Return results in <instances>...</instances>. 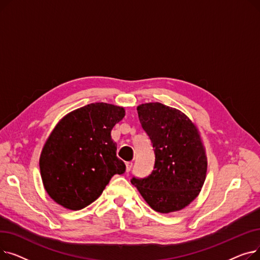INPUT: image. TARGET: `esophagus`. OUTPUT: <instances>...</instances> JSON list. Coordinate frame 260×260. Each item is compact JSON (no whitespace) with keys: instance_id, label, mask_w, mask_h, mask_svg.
I'll return each mask as SVG.
<instances>
[{"instance_id":"34e87169","label":"esophagus","mask_w":260,"mask_h":260,"mask_svg":"<svg viewBox=\"0 0 260 260\" xmlns=\"http://www.w3.org/2000/svg\"><path fill=\"white\" fill-rule=\"evenodd\" d=\"M125 166H126V172L128 173L133 168V162H126Z\"/></svg>"}]
</instances>
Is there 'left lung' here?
I'll use <instances>...</instances> for the list:
<instances>
[{"label": "left lung", "instance_id": "left-lung-1", "mask_svg": "<svg viewBox=\"0 0 260 260\" xmlns=\"http://www.w3.org/2000/svg\"><path fill=\"white\" fill-rule=\"evenodd\" d=\"M137 112L155 165L147 177H133L132 183L153 210L179 211L198 196L206 180L208 162L199 132L183 113L159 102L141 104Z\"/></svg>", "mask_w": 260, "mask_h": 260}]
</instances>
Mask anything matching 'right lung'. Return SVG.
Masks as SVG:
<instances>
[{"label":"right lung","instance_id":"obj_1","mask_svg":"<svg viewBox=\"0 0 260 260\" xmlns=\"http://www.w3.org/2000/svg\"><path fill=\"white\" fill-rule=\"evenodd\" d=\"M124 116L123 107L91 103L54 127L41 154L40 172L46 192L60 206L75 211L89 206L114 175L125 172L111 136Z\"/></svg>","mask_w":260,"mask_h":260}]
</instances>
